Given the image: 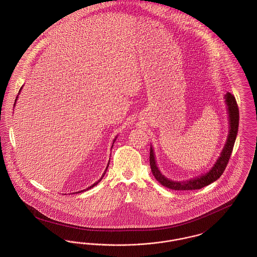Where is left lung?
I'll list each match as a JSON object with an SVG mask.
<instances>
[{
	"instance_id": "obj_1",
	"label": "left lung",
	"mask_w": 257,
	"mask_h": 257,
	"mask_svg": "<svg viewBox=\"0 0 257 257\" xmlns=\"http://www.w3.org/2000/svg\"><path fill=\"white\" fill-rule=\"evenodd\" d=\"M224 98H225V104L227 106V112H228V118H229V134L227 137L224 147L220 152L219 159L217 160L213 168L206 173L186 181L170 180L160 172L155 161L153 148L152 147H150L149 163H150L151 171L154 177L157 179V181H159L163 186L171 190H177V191L199 190L220 178V175L223 173V171L227 166L228 161L230 159V155L232 153L233 147H234V143L237 137L238 127H239V109H238L236 99L230 92H227L224 95Z\"/></svg>"
}]
</instances>
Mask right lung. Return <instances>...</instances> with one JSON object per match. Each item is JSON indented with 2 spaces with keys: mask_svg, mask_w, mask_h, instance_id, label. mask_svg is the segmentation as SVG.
Masks as SVG:
<instances>
[{
  "mask_svg": "<svg viewBox=\"0 0 257 257\" xmlns=\"http://www.w3.org/2000/svg\"><path fill=\"white\" fill-rule=\"evenodd\" d=\"M21 89H22V87H21V88H20V90H19V92H20V91H21ZM16 98H18V96H17V97ZM16 100H17V99H16ZM16 100H15V103H14V106H15V104H16ZM115 140H116V139H114V140H113V143H114V141H115ZM109 164H110V162H109V163H108V166H107V168H106V170H105V171H104V173H103V175H102V177H101V178H100V179H99V180H98V181H96V182H95V183L93 184V185H91V186H90V187H88V188H86V190H83V191H81V192H85V191H86V190H89V189H91V188H92V187H94V186H95V185H97L98 183H99V182H100V181H101V180H102V179H103V177H104V175H105V174H106V171H107V170H108V168H109ZM81 192H78V193H81ZM76 194H77V193H76Z\"/></svg>",
  "mask_w": 257,
  "mask_h": 257,
  "instance_id": "right-lung-1",
  "label": "right lung"
}]
</instances>
